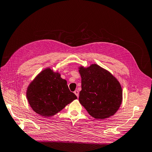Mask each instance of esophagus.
<instances>
[{
	"label": "esophagus",
	"instance_id": "1",
	"mask_svg": "<svg viewBox=\"0 0 152 152\" xmlns=\"http://www.w3.org/2000/svg\"><path fill=\"white\" fill-rule=\"evenodd\" d=\"M74 93H75V94L77 96V98H79V91H78L77 90H75V91H74Z\"/></svg>",
	"mask_w": 152,
	"mask_h": 152
}]
</instances>
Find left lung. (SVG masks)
I'll return each mask as SVG.
<instances>
[{"label":"left lung","mask_w":152,"mask_h":152,"mask_svg":"<svg viewBox=\"0 0 152 152\" xmlns=\"http://www.w3.org/2000/svg\"><path fill=\"white\" fill-rule=\"evenodd\" d=\"M79 72L82 78L80 103L95 118L104 119L114 115L122 100L118 81L96 64L87 68L80 67Z\"/></svg>","instance_id":"1"}]
</instances>
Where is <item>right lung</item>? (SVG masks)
<instances>
[{"label":"right lung","mask_w":152,"mask_h":152,"mask_svg":"<svg viewBox=\"0 0 152 152\" xmlns=\"http://www.w3.org/2000/svg\"><path fill=\"white\" fill-rule=\"evenodd\" d=\"M26 96L32 109L44 117L56 114L77 98L68 89L66 81L49 68L39 73L30 84Z\"/></svg>","instance_id":"right-lung-1"}]
</instances>
